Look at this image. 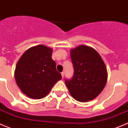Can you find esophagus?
I'll use <instances>...</instances> for the list:
<instances>
[{"label": "esophagus", "mask_w": 128, "mask_h": 128, "mask_svg": "<svg viewBox=\"0 0 128 128\" xmlns=\"http://www.w3.org/2000/svg\"><path fill=\"white\" fill-rule=\"evenodd\" d=\"M61 74H62V78H64V72H62Z\"/></svg>", "instance_id": "34e87169"}]
</instances>
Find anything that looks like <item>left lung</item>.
<instances>
[{"mask_svg": "<svg viewBox=\"0 0 128 128\" xmlns=\"http://www.w3.org/2000/svg\"><path fill=\"white\" fill-rule=\"evenodd\" d=\"M70 56L74 74L70 80H65L70 93L80 102L94 99L107 82V70L103 59L94 48L83 45L72 49Z\"/></svg>", "mask_w": 128, "mask_h": 128, "instance_id": "left-lung-1", "label": "left lung"}]
</instances>
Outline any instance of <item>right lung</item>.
<instances>
[{"instance_id": "add662e5", "label": "right lung", "mask_w": 128, "mask_h": 128, "mask_svg": "<svg viewBox=\"0 0 128 128\" xmlns=\"http://www.w3.org/2000/svg\"><path fill=\"white\" fill-rule=\"evenodd\" d=\"M52 55L51 48L37 45L28 49L17 62L15 79L22 93L29 98H44L62 79Z\"/></svg>"}]
</instances>
